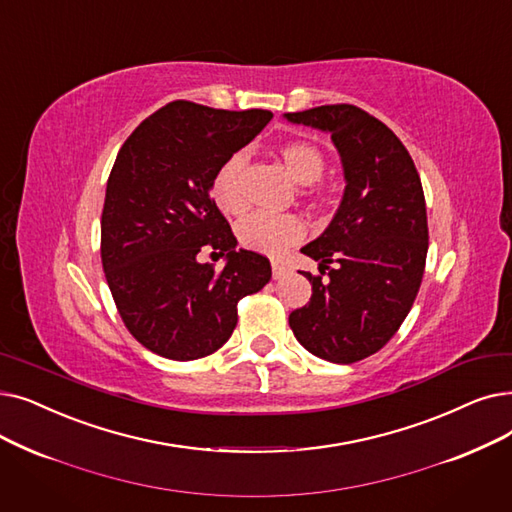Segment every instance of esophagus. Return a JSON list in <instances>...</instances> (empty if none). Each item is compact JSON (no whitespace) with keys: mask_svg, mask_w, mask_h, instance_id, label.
Wrapping results in <instances>:
<instances>
[{"mask_svg":"<svg viewBox=\"0 0 512 512\" xmlns=\"http://www.w3.org/2000/svg\"><path fill=\"white\" fill-rule=\"evenodd\" d=\"M286 272H288V268H286L284 263H278V261H274V263H272V276H274L276 280H278V278H282Z\"/></svg>","mask_w":512,"mask_h":512,"instance_id":"34e87169","label":"esophagus"}]
</instances>
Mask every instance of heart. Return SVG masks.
I'll return each mask as SVG.
<instances>
[{
	"label": "heart",
	"instance_id": "obj_1",
	"mask_svg": "<svg viewBox=\"0 0 512 512\" xmlns=\"http://www.w3.org/2000/svg\"><path fill=\"white\" fill-rule=\"evenodd\" d=\"M280 157L295 177V182L301 186H311L318 182L326 167L322 150L309 142H286L280 148ZM247 163V154L234 152L232 157L221 163L213 177L211 192L215 205L228 215H240L247 211L249 201L247 192H244ZM236 232L242 247L265 255H280L305 236V224L297 215L253 213L240 221Z\"/></svg>",
	"mask_w": 512,
	"mask_h": 512
}]
</instances>
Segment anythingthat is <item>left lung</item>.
<instances>
[{
    "label": "left lung",
    "mask_w": 512,
    "mask_h": 512,
    "mask_svg": "<svg viewBox=\"0 0 512 512\" xmlns=\"http://www.w3.org/2000/svg\"><path fill=\"white\" fill-rule=\"evenodd\" d=\"M284 119L330 133L345 177L335 217L301 249L328 280L303 272L311 299L288 324L318 358L360 362L395 335L418 295L429 249L420 177L395 133L358 106H316Z\"/></svg>",
    "instance_id": "obj_1"
}]
</instances>
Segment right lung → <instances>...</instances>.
I'll return each mask as SVG.
<instances>
[{
    "instance_id": "obj_1",
    "label": "right lung",
    "mask_w": 512,
    "mask_h": 512,
    "mask_svg": "<svg viewBox=\"0 0 512 512\" xmlns=\"http://www.w3.org/2000/svg\"><path fill=\"white\" fill-rule=\"evenodd\" d=\"M270 110L177 100L142 121L106 184L102 268L127 330L152 353L188 362L224 345L236 305L270 282V261L236 249L211 198L217 169L272 121ZM201 248L227 255L224 271Z\"/></svg>"
}]
</instances>
